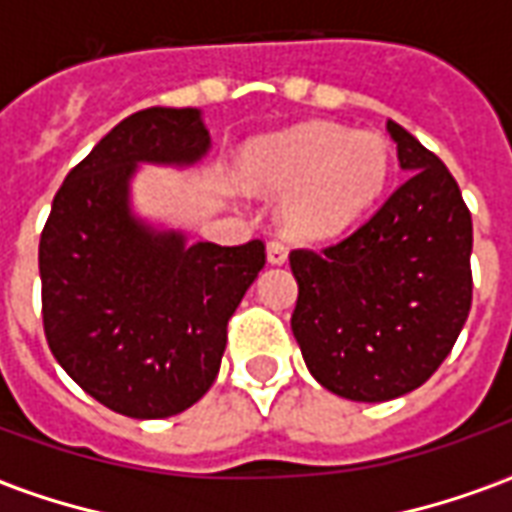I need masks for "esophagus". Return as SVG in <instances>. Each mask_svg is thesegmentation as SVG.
I'll return each mask as SVG.
<instances>
[{"label": "esophagus", "instance_id": "34e87169", "mask_svg": "<svg viewBox=\"0 0 512 512\" xmlns=\"http://www.w3.org/2000/svg\"><path fill=\"white\" fill-rule=\"evenodd\" d=\"M266 249H268V263L279 266V263H285V260H288V246H285V241H277V238H271Z\"/></svg>", "mask_w": 512, "mask_h": 512}]
</instances>
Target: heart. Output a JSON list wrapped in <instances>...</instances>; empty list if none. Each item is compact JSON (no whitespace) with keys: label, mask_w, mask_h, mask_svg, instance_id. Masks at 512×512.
Instances as JSON below:
<instances>
[{"label":"heart","mask_w":512,"mask_h":512,"mask_svg":"<svg viewBox=\"0 0 512 512\" xmlns=\"http://www.w3.org/2000/svg\"><path fill=\"white\" fill-rule=\"evenodd\" d=\"M241 175L249 189L288 194L282 224L296 238H329L378 200L389 178V145L378 134L312 123L246 147Z\"/></svg>","instance_id":"heart-1"}]
</instances>
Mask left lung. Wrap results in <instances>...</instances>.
<instances>
[{
	"instance_id": "8db88e82",
	"label": "left lung",
	"mask_w": 512,
	"mask_h": 512,
	"mask_svg": "<svg viewBox=\"0 0 512 512\" xmlns=\"http://www.w3.org/2000/svg\"><path fill=\"white\" fill-rule=\"evenodd\" d=\"M408 178L362 227L323 249H293L290 318L318 384L381 403L428 381L472 310V213L436 153L386 123Z\"/></svg>"
}]
</instances>
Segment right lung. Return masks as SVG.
<instances>
[{
  "label": "right lung",
  "mask_w": 512,
  "mask_h": 512,
  "mask_svg": "<svg viewBox=\"0 0 512 512\" xmlns=\"http://www.w3.org/2000/svg\"><path fill=\"white\" fill-rule=\"evenodd\" d=\"M211 136L197 109L150 106L68 172L40 233L43 332L54 359L117 414H180L216 381L227 321L266 266V244L153 233L128 211L136 161L194 164Z\"/></svg>",
  "instance_id": "right-lung-1"
}]
</instances>
